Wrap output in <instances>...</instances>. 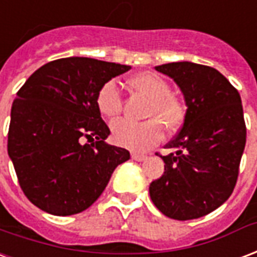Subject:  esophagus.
Masks as SVG:
<instances>
[{
  "label": "esophagus",
  "mask_w": 257,
  "mask_h": 257,
  "mask_svg": "<svg viewBox=\"0 0 257 257\" xmlns=\"http://www.w3.org/2000/svg\"><path fill=\"white\" fill-rule=\"evenodd\" d=\"M147 155H144V154H139V153H132V159L135 161H138V162H143L147 159Z\"/></svg>",
  "instance_id": "34e87169"
}]
</instances>
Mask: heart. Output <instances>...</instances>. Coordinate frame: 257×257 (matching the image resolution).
<instances>
[{"label": "heart", "mask_w": 257, "mask_h": 257, "mask_svg": "<svg viewBox=\"0 0 257 257\" xmlns=\"http://www.w3.org/2000/svg\"><path fill=\"white\" fill-rule=\"evenodd\" d=\"M131 90L150 100L146 109L147 121L140 123L126 119L111 122L114 143L134 151H144L158 144L163 138V125L169 132L181 128L187 117V107L172 94V87L154 72H140L129 77ZM96 106L104 117L114 118L121 113L122 99L114 81H106L96 94Z\"/></svg>", "instance_id": "obj_1"}]
</instances>
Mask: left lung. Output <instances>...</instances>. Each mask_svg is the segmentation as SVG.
I'll return each mask as SVG.
<instances>
[{
  "instance_id": "8db88e82",
  "label": "left lung",
  "mask_w": 257,
  "mask_h": 257,
  "mask_svg": "<svg viewBox=\"0 0 257 257\" xmlns=\"http://www.w3.org/2000/svg\"><path fill=\"white\" fill-rule=\"evenodd\" d=\"M180 87L187 117L161 158L165 173L150 196L162 214L196 219L222 206L234 189L246 142L238 91L214 68L188 61L155 66Z\"/></svg>"
}]
</instances>
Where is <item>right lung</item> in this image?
I'll return each instance as SVG.
<instances>
[{"label":"right lung","instance_id":"right-lung-1","mask_svg":"<svg viewBox=\"0 0 257 257\" xmlns=\"http://www.w3.org/2000/svg\"><path fill=\"white\" fill-rule=\"evenodd\" d=\"M131 66L87 57L47 62L35 70L13 100L8 154L24 195L58 216L92 206L128 150L104 140L96 94ZM87 138L90 144H84Z\"/></svg>","mask_w":257,"mask_h":257}]
</instances>
